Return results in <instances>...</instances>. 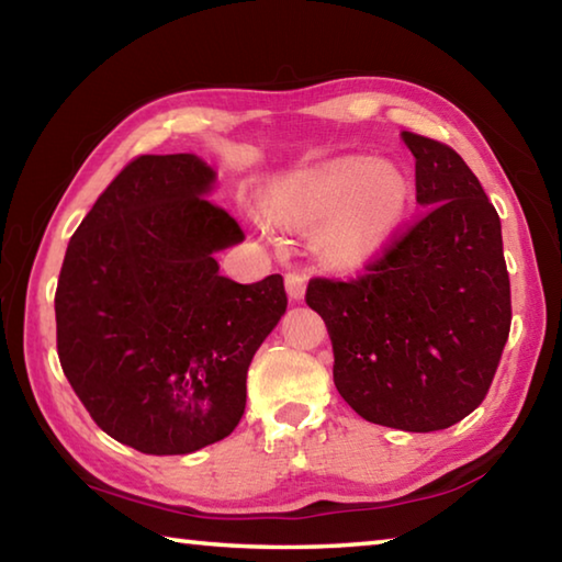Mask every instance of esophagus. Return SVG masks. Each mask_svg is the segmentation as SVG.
I'll return each mask as SVG.
<instances>
[{
  "label": "esophagus",
  "instance_id": "obj_1",
  "mask_svg": "<svg viewBox=\"0 0 562 562\" xmlns=\"http://www.w3.org/2000/svg\"><path fill=\"white\" fill-rule=\"evenodd\" d=\"M284 290H288L290 300H302V297H305V292H307L305 274H297V272L284 274Z\"/></svg>",
  "mask_w": 562,
  "mask_h": 562
}]
</instances>
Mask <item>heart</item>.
Returning a JSON list of instances; mask_svg holds the SVG:
<instances>
[{
  "label": "heart",
  "instance_id": "obj_1",
  "mask_svg": "<svg viewBox=\"0 0 562 562\" xmlns=\"http://www.w3.org/2000/svg\"><path fill=\"white\" fill-rule=\"evenodd\" d=\"M262 204L278 225H323L317 245L327 260L360 267L380 255L403 227L409 184L403 169L385 159L340 157L274 182ZM266 218L260 212L252 215V225L265 235L270 233Z\"/></svg>",
  "mask_w": 562,
  "mask_h": 562
}]
</instances>
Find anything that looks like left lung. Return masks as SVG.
Here are the masks:
<instances>
[{"label":"left lung","mask_w":562,"mask_h":562,"mask_svg":"<svg viewBox=\"0 0 562 562\" xmlns=\"http://www.w3.org/2000/svg\"><path fill=\"white\" fill-rule=\"evenodd\" d=\"M423 220L350 282L315 278L337 393L368 423L432 432L487 395L510 333L501 217L462 157L403 132Z\"/></svg>","instance_id":"obj_1"}]
</instances>
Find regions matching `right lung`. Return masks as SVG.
<instances>
[{
  "mask_svg": "<svg viewBox=\"0 0 562 562\" xmlns=\"http://www.w3.org/2000/svg\"><path fill=\"white\" fill-rule=\"evenodd\" d=\"M215 182L198 155L137 157L61 262V370L92 420L147 456H187L235 430L249 362L288 307L280 274H220L215 252L245 235L207 200Z\"/></svg>",
  "mask_w": 562,
  "mask_h": 562,
  "instance_id": "obj_1",
  "label": "right lung"
}]
</instances>
